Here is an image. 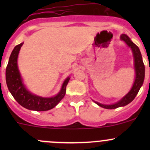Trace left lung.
<instances>
[{
  "instance_id": "left-lung-1",
  "label": "left lung",
  "mask_w": 150,
  "mask_h": 150,
  "mask_svg": "<svg viewBox=\"0 0 150 150\" xmlns=\"http://www.w3.org/2000/svg\"><path fill=\"white\" fill-rule=\"evenodd\" d=\"M120 39L123 40L130 48H131L133 52V55H134V68H135L136 72V78L135 81H134V85H133L132 88H131V91L122 98L121 100L117 102V103L113 104H100L97 102H94L96 104H98L100 107H103L105 109H115L117 107H123V106L127 105L132 102L136 97V96L138 93L139 91L140 88L142 87V84L144 83V74H145V67L143 61H142V57L141 54L140 50L139 47L136 44H134L131 39L125 34H122L120 36Z\"/></svg>"
}]
</instances>
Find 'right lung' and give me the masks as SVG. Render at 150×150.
<instances>
[{"label":"right lung","mask_w":150,"mask_h":150,"mask_svg":"<svg viewBox=\"0 0 150 150\" xmlns=\"http://www.w3.org/2000/svg\"><path fill=\"white\" fill-rule=\"evenodd\" d=\"M23 43H22L15 46L11 54L6 70V81L7 86L15 100L21 106L30 110L47 111L54 108L64 98L66 93L67 85L70 78L68 77L66 78L59 93L55 96L45 98L30 93L27 90L22 82V77L17 66L18 54Z\"/></svg>","instance_id":"right-lung-1"}]
</instances>
